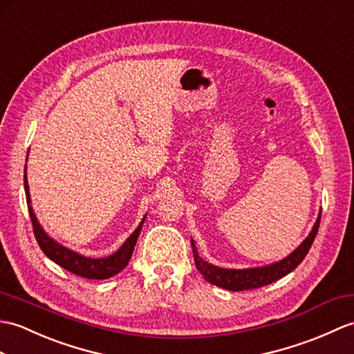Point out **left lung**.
<instances>
[{
    "label": "left lung",
    "mask_w": 354,
    "mask_h": 354,
    "mask_svg": "<svg viewBox=\"0 0 354 354\" xmlns=\"http://www.w3.org/2000/svg\"><path fill=\"white\" fill-rule=\"evenodd\" d=\"M319 220H322V212L318 214V218L315 221L314 227H312L310 234L306 236V240L303 241L297 249H295L291 254L283 258L282 261L274 262V264H270L266 267H254V268H244V270H229V268H221L217 266H212L209 262L203 261L197 249L194 245V241L192 240L193 245V254H194V264L196 268L201 271V274L207 282L220 286V288H225L229 291H245V290H254L261 288L264 285H270L276 282L277 279H281L291 273L292 270L297 268L300 262L305 259L308 254L312 243H314L318 227H319Z\"/></svg>",
    "instance_id": "8db88e82"
}]
</instances>
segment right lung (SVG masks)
Returning <instances> with one entry per match:
<instances>
[{"label":"right lung","instance_id":"right-lung-1","mask_svg":"<svg viewBox=\"0 0 354 354\" xmlns=\"http://www.w3.org/2000/svg\"><path fill=\"white\" fill-rule=\"evenodd\" d=\"M24 188H26L32 232H35V236L40 245V249H42V252L46 254V257L51 261H54L55 264H59L60 267L71 271L73 274L86 277V279H96V281H100V279H109L114 274H118L128 266L146 217H143L142 223H140L136 231L129 235L128 240L123 243V245L116 253H113L106 258H96V259L87 258L54 241L53 238L44 231L42 226L39 225V221L30 205L31 199H30V190H28V183H27V164H26V169H24Z\"/></svg>","mask_w":354,"mask_h":354}]
</instances>
